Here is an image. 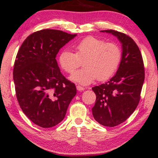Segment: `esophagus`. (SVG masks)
<instances>
[{
  "instance_id": "34e87169",
  "label": "esophagus",
  "mask_w": 158,
  "mask_h": 158,
  "mask_svg": "<svg viewBox=\"0 0 158 158\" xmlns=\"http://www.w3.org/2000/svg\"><path fill=\"white\" fill-rule=\"evenodd\" d=\"M76 88H77V90H78V91H83V90H85V88L82 87V86H81V85H77Z\"/></svg>"
}]
</instances>
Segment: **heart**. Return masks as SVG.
<instances>
[{
	"label": "heart",
	"instance_id": "heart-1",
	"mask_svg": "<svg viewBox=\"0 0 158 158\" xmlns=\"http://www.w3.org/2000/svg\"><path fill=\"white\" fill-rule=\"evenodd\" d=\"M75 54L69 50L62 51L59 56V64L66 73L72 74L81 65L70 80L82 85H88L96 78L100 81L109 79L119 65L122 52L118 45L94 36H88L75 47Z\"/></svg>",
	"mask_w": 158,
	"mask_h": 158
}]
</instances>
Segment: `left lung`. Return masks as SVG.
Here are the masks:
<instances>
[{
    "mask_svg": "<svg viewBox=\"0 0 158 158\" xmlns=\"http://www.w3.org/2000/svg\"><path fill=\"white\" fill-rule=\"evenodd\" d=\"M122 44V60L115 75L107 83L92 88L96 100L92 109L96 122L113 127L125 122L135 111L144 81V68L139 47L132 39L114 30H103Z\"/></svg>",
    "mask_w": 158,
    "mask_h": 158,
    "instance_id": "left-lung-1",
    "label": "left lung"
}]
</instances>
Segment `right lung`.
Masks as SVG:
<instances>
[{"label":"right lung","instance_id":"obj_1","mask_svg":"<svg viewBox=\"0 0 158 158\" xmlns=\"http://www.w3.org/2000/svg\"><path fill=\"white\" fill-rule=\"evenodd\" d=\"M76 36L41 30L28 36L17 53L13 72L17 100L25 115L42 128L61 122L76 95L75 85L62 75L55 59Z\"/></svg>","mask_w":158,"mask_h":158}]
</instances>
